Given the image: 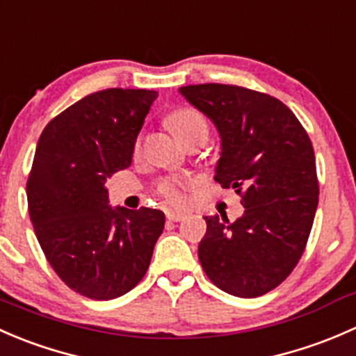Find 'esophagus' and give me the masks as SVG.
<instances>
[{
	"instance_id": "1",
	"label": "esophagus",
	"mask_w": 356,
	"mask_h": 356,
	"mask_svg": "<svg viewBox=\"0 0 356 356\" xmlns=\"http://www.w3.org/2000/svg\"><path fill=\"white\" fill-rule=\"evenodd\" d=\"M167 218L172 222H179L186 218V211H167Z\"/></svg>"
}]
</instances>
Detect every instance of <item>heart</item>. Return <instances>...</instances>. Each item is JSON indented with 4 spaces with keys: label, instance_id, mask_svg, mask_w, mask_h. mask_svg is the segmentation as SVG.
I'll return each instance as SVG.
<instances>
[{
    "label": "heart",
    "instance_id": "1",
    "mask_svg": "<svg viewBox=\"0 0 356 356\" xmlns=\"http://www.w3.org/2000/svg\"><path fill=\"white\" fill-rule=\"evenodd\" d=\"M167 125L174 132L175 138L182 143L196 138V136H208V124L200 111L193 108H179L172 111L167 117ZM136 152H139V139L136 141ZM184 184L181 181H165L161 182L160 193L168 203L181 204L184 203Z\"/></svg>",
    "mask_w": 356,
    "mask_h": 356
}]
</instances>
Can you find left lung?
<instances>
[{"mask_svg": "<svg viewBox=\"0 0 356 356\" xmlns=\"http://www.w3.org/2000/svg\"><path fill=\"white\" fill-rule=\"evenodd\" d=\"M179 92L220 136L215 181L241 195L234 222L210 215L198 257L217 288L257 298L277 288L303 254L318 204L315 155L307 131L277 98L229 84Z\"/></svg>", "mask_w": 356, "mask_h": 356, "instance_id": "left-lung-1", "label": "left lung"}]
</instances>
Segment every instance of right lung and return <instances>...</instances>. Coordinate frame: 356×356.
<instances>
[{
  "label": "right lung",
  "mask_w": 356,
  "mask_h": 356,
  "mask_svg": "<svg viewBox=\"0 0 356 356\" xmlns=\"http://www.w3.org/2000/svg\"><path fill=\"white\" fill-rule=\"evenodd\" d=\"M146 89H103L53 118L35 146L29 215L53 270L75 293L113 300L145 277L163 211L110 207L105 182L132 163L156 99Z\"/></svg>",
  "instance_id": "obj_1"
}]
</instances>
